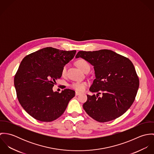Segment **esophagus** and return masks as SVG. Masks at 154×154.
<instances>
[{
	"mask_svg": "<svg viewBox=\"0 0 154 154\" xmlns=\"http://www.w3.org/2000/svg\"><path fill=\"white\" fill-rule=\"evenodd\" d=\"M81 93V92H78V91H76L75 92V95H80Z\"/></svg>",
	"mask_w": 154,
	"mask_h": 154,
	"instance_id": "obj_1",
	"label": "esophagus"
}]
</instances>
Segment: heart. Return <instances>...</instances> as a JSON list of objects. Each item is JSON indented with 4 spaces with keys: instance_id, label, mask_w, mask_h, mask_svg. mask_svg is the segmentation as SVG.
<instances>
[{
    "instance_id": "1",
    "label": "heart",
    "mask_w": 154,
    "mask_h": 154,
    "mask_svg": "<svg viewBox=\"0 0 154 154\" xmlns=\"http://www.w3.org/2000/svg\"><path fill=\"white\" fill-rule=\"evenodd\" d=\"M77 65L78 67L84 72H85L87 70H90L91 66L89 64L87 61L84 60V59H80L78 60L76 62ZM67 65H65L63 66L61 71V73L63 76H65L67 72ZM71 88L73 89L78 91H84L87 87L88 86V83L86 82H72L70 85Z\"/></svg>"
}]
</instances>
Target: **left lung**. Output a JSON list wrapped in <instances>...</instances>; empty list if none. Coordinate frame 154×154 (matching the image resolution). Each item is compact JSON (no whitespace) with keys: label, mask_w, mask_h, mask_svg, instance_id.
<instances>
[{"label":"left lung","mask_w":154,"mask_h":154,"mask_svg":"<svg viewBox=\"0 0 154 154\" xmlns=\"http://www.w3.org/2000/svg\"><path fill=\"white\" fill-rule=\"evenodd\" d=\"M81 57L92 66L95 79L89 88L97 96L87 95L83 108L88 115L99 122H107L123 115L133 103L139 80L132 62L110 50L80 51ZM101 93L103 96L98 97Z\"/></svg>","instance_id":"8db88e82"}]
</instances>
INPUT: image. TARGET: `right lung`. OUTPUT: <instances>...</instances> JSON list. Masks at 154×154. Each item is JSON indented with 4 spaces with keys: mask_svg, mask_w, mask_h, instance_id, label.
<instances>
[{
    "mask_svg": "<svg viewBox=\"0 0 154 154\" xmlns=\"http://www.w3.org/2000/svg\"><path fill=\"white\" fill-rule=\"evenodd\" d=\"M76 50L45 47L25 56L15 75L14 85L22 108L35 119L49 122L61 116L75 92L65 89L53 92L56 81L62 76L63 66Z\"/></svg>",
    "mask_w": 154,
    "mask_h": 154,
    "instance_id": "add662e5",
    "label": "right lung"
}]
</instances>
